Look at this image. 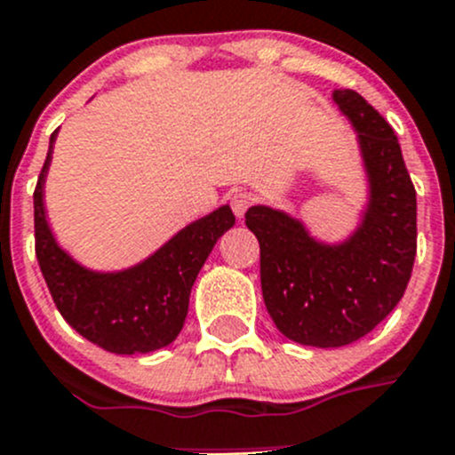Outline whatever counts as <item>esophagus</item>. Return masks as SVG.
Masks as SVG:
<instances>
[{"instance_id": "esophagus-1", "label": "esophagus", "mask_w": 455, "mask_h": 455, "mask_svg": "<svg viewBox=\"0 0 455 455\" xmlns=\"http://www.w3.org/2000/svg\"><path fill=\"white\" fill-rule=\"evenodd\" d=\"M254 203H257V196H254L252 192H245V189H241V192H236L235 196H232V210H235L236 216H243L245 212L254 205Z\"/></svg>"}]
</instances>
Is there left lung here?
<instances>
[{"label":"left lung","instance_id":"8db88e82","mask_svg":"<svg viewBox=\"0 0 455 455\" xmlns=\"http://www.w3.org/2000/svg\"><path fill=\"white\" fill-rule=\"evenodd\" d=\"M335 102L360 133L371 176L364 223L344 245L315 243L299 220L250 207L261 250L263 301L288 339L337 348L373 331L404 295L418 250L415 188L391 124L353 89Z\"/></svg>","mask_w":455,"mask_h":455}]
</instances>
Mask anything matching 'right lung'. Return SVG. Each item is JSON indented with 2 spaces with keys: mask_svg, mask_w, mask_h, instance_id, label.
Returning <instances> with one entry per match:
<instances>
[{
  "mask_svg": "<svg viewBox=\"0 0 455 455\" xmlns=\"http://www.w3.org/2000/svg\"><path fill=\"white\" fill-rule=\"evenodd\" d=\"M53 147V136H51ZM51 147L33 192L36 254L60 315L89 341L118 355L151 353L172 344L188 317L189 292L207 254L235 225L228 205L188 225L140 266L98 275L77 266L53 241L42 205Z\"/></svg>",
  "mask_w": 455,
  "mask_h": 455,
  "instance_id": "add662e5",
  "label": "right lung"
}]
</instances>
